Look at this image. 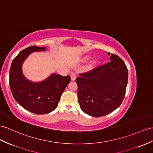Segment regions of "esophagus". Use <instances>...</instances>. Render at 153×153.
I'll return each mask as SVG.
<instances>
[{"instance_id": "esophagus-1", "label": "esophagus", "mask_w": 153, "mask_h": 153, "mask_svg": "<svg viewBox=\"0 0 153 153\" xmlns=\"http://www.w3.org/2000/svg\"><path fill=\"white\" fill-rule=\"evenodd\" d=\"M76 78V74L75 73H71V80H75Z\"/></svg>"}]
</instances>
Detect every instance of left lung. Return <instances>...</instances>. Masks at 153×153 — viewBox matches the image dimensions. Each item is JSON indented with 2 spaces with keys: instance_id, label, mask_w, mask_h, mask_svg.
Listing matches in <instances>:
<instances>
[{
  "instance_id": "obj_1",
  "label": "left lung",
  "mask_w": 153,
  "mask_h": 153,
  "mask_svg": "<svg viewBox=\"0 0 153 153\" xmlns=\"http://www.w3.org/2000/svg\"><path fill=\"white\" fill-rule=\"evenodd\" d=\"M110 59L106 64L80 73L76 79L80 108L93 117L111 113L121 105L125 97L127 68L117 55L111 54Z\"/></svg>"
}]
</instances>
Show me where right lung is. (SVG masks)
I'll list each match as a JSON object with an SVG mask.
<instances>
[{
    "label": "right lung",
    "mask_w": 153,
    "mask_h": 153,
    "mask_svg": "<svg viewBox=\"0 0 153 153\" xmlns=\"http://www.w3.org/2000/svg\"><path fill=\"white\" fill-rule=\"evenodd\" d=\"M46 47L30 46L15 58L10 70V86L15 100L25 109L36 114H46L57 107L59 99L71 82L70 76L53 74L45 80L34 83L25 79L22 64L32 52L45 51Z\"/></svg>",
    "instance_id": "right-lung-1"
}]
</instances>
